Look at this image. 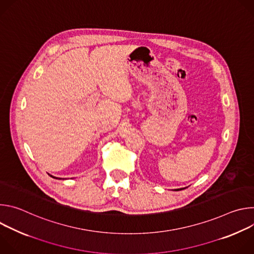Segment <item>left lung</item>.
Segmentation results:
<instances>
[{"label": "left lung", "instance_id": "left-lung-1", "mask_svg": "<svg viewBox=\"0 0 254 254\" xmlns=\"http://www.w3.org/2000/svg\"><path fill=\"white\" fill-rule=\"evenodd\" d=\"M183 189H184V188H183ZM180 190H181V189H180ZM177 191H179V189H178V190H177Z\"/></svg>", "mask_w": 254, "mask_h": 254}]
</instances>
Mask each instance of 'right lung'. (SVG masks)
Segmentation results:
<instances>
[{
	"label": "right lung",
	"instance_id": "add662e5",
	"mask_svg": "<svg viewBox=\"0 0 254 254\" xmlns=\"http://www.w3.org/2000/svg\"><path fill=\"white\" fill-rule=\"evenodd\" d=\"M50 176H51V175H50ZM51 177H52V178H54V179H58V178H55V177H53V176H51Z\"/></svg>",
	"mask_w": 254,
	"mask_h": 254
}]
</instances>
